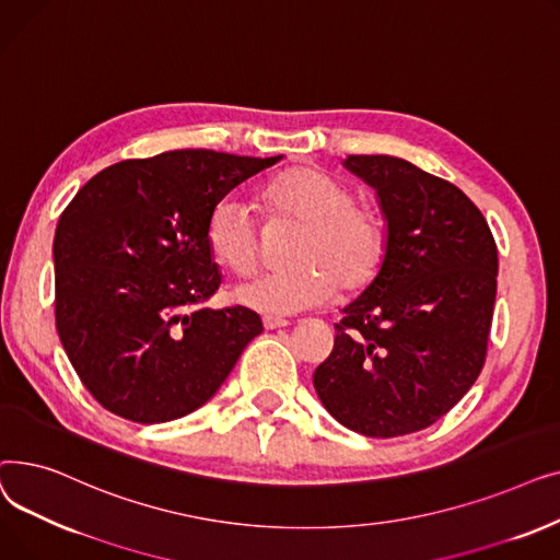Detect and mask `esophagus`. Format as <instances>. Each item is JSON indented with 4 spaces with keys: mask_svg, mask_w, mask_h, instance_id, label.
<instances>
[{
    "mask_svg": "<svg viewBox=\"0 0 560 560\" xmlns=\"http://www.w3.org/2000/svg\"><path fill=\"white\" fill-rule=\"evenodd\" d=\"M262 327L265 329H281V327H288V319L275 317V315H265L262 317Z\"/></svg>",
    "mask_w": 560,
    "mask_h": 560,
    "instance_id": "obj_1",
    "label": "esophagus"
}]
</instances>
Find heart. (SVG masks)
Instances as JSON below:
<instances>
[{
  "label": "heart",
  "instance_id": "1",
  "mask_svg": "<svg viewBox=\"0 0 560 560\" xmlns=\"http://www.w3.org/2000/svg\"><path fill=\"white\" fill-rule=\"evenodd\" d=\"M342 179L313 165H292L265 184L270 220L302 226L288 272L256 277L235 290L241 304L265 313H300L365 292L388 260V226L374 206L354 199ZM206 243L233 275H252L262 258L260 229L247 206L220 199L206 222Z\"/></svg>",
  "mask_w": 560,
  "mask_h": 560
}]
</instances>
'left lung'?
Masks as SVG:
<instances>
[{"mask_svg": "<svg viewBox=\"0 0 560 560\" xmlns=\"http://www.w3.org/2000/svg\"><path fill=\"white\" fill-rule=\"evenodd\" d=\"M345 165L376 188L390 247L334 325L313 386L342 427L397 438L443 418L481 374L497 243L477 203L440 176L395 156L351 154Z\"/></svg>", "mask_w": 560, "mask_h": 560, "instance_id": "1", "label": "left lung"}]
</instances>
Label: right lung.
I'll list each match as a JSON object with an SVG mask.
<instances>
[{
  "mask_svg": "<svg viewBox=\"0 0 560 560\" xmlns=\"http://www.w3.org/2000/svg\"><path fill=\"white\" fill-rule=\"evenodd\" d=\"M281 156L176 150L97 172L54 235L56 331L113 416L159 424L209 401L262 331L247 306L206 308L222 283L213 206Z\"/></svg>",
  "mask_w": 560,
  "mask_h": 560,
  "instance_id": "1",
  "label": "right lung"
}]
</instances>
